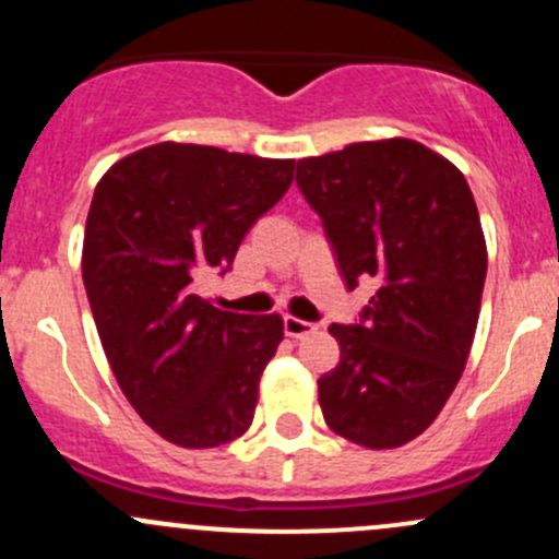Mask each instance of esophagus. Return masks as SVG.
<instances>
[{"label": "esophagus", "mask_w": 559, "mask_h": 559, "mask_svg": "<svg viewBox=\"0 0 559 559\" xmlns=\"http://www.w3.org/2000/svg\"><path fill=\"white\" fill-rule=\"evenodd\" d=\"M316 330H319V326L311 324V321H302V319H297V316H284V332L289 337L313 335Z\"/></svg>", "instance_id": "esophagus-1"}]
</instances>
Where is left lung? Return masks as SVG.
<instances>
[{
  "label": "left lung",
  "instance_id": "8db88e82",
  "mask_svg": "<svg viewBox=\"0 0 559 559\" xmlns=\"http://www.w3.org/2000/svg\"><path fill=\"white\" fill-rule=\"evenodd\" d=\"M348 289L376 281L362 321L332 324L341 362L319 379L332 432L397 449L454 392L481 311L487 243L465 175L408 138L352 143L297 162Z\"/></svg>",
  "mask_w": 559,
  "mask_h": 559
}]
</instances>
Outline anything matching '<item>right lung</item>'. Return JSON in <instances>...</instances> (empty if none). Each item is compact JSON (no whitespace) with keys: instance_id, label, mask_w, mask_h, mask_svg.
Here are the masks:
<instances>
[{"instance_id":"right-lung-1","label":"right lung","mask_w":559,"mask_h":559,"mask_svg":"<svg viewBox=\"0 0 559 559\" xmlns=\"http://www.w3.org/2000/svg\"><path fill=\"white\" fill-rule=\"evenodd\" d=\"M292 178L295 159L167 140L118 159L94 189L83 284L99 341L140 419L175 447H222L251 427L284 319L222 311L200 286L233 267Z\"/></svg>"}]
</instances>
